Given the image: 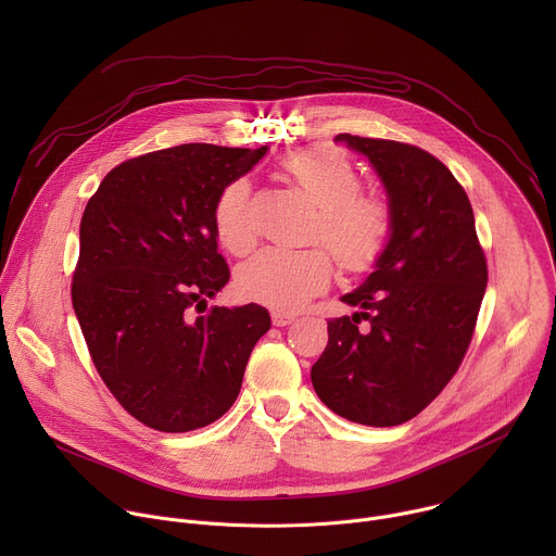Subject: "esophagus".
Instances as JSON below:
<instances>
[{"label": "esophagus", "instance_id": "1", "mask_svg": "<svg viewBox=\"0 0 556 556\" xmlns=\"http://www.w3.org/2000/svg\"><path fill=\"white\" fill-rule=\"evenodd\" d=\"M292 321H294V314L281 312V309H273V326L283 328V326H290Z\"/></svg>", "mask_w": 556, "mask_h": 556}]
</instances>
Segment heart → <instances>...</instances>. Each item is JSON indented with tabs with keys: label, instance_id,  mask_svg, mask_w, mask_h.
Masks as SVG:
<instances>
[{
	"label": "heart",
	"instance_id": "b5f03b06",
	"mask_svg": "<svg viewBox=\"0 0 556 556\" xmlns=\"http://www.w3.org/2000/svg\"><path fill=\"white\" fill-rule=\"evenodd\" d=\"M283 172L319 206L312 240H324L343 268L365 270L382 255L391 235L389 206L380 198L358 191V169L341 149L332 144L299 149L286 157ZM213 224L219 244L228 253L240 257L255 247L249 180H232L222 189L213 208ZM330 277L332 257L326 249L270 247L240 268L237 288L244 296L275 309H296L321 292Z\"/></svg>",
	"mask_w": 556,
	"mask_h": 556
}]
</instances>
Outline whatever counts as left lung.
Here are the masks:
<instances>
[{
  "instance_id": "left-lung-1",
  "label": "left lung",
  "mask_w": 556,
  "mask_h": 556,
  "mask_svg": "<svg viewBox=\"0 0 556 556\" xmlns=\"http://www.w3.org/2000/svg\"><path fill=\"white\" fill-rule=\"evenodd\" d=\"M334 140L378 174L391 235L374 273L341 296L361 312L328 321V348L309 378L341 418L395 427L418 416L457 371L486 292V257L468 195L435 155L382 138Z\"/></svg>"
}]
</instances>
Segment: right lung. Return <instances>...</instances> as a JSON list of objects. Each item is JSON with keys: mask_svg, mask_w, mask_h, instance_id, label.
I'll list each match as a JSON object with an SVG mask.
<instances>
[{"mask_svg": "<svg viewBox=\"0 0 556 556\" xmlns=\"http://www.w3.org/2000/svg\"><path fill=\"white\" fill-rule=\"evenodd\" d=\"M268 147L180 144L114 167L90 198L72 305L114 399L142 425L185 433L222 418L270 330L257 303L206 307L228 283L213 208Z\"/></svg>", "mask_w": 556, "mask_h": 556, "instance_id": "1", "label": "right lung"}]
</instances>
